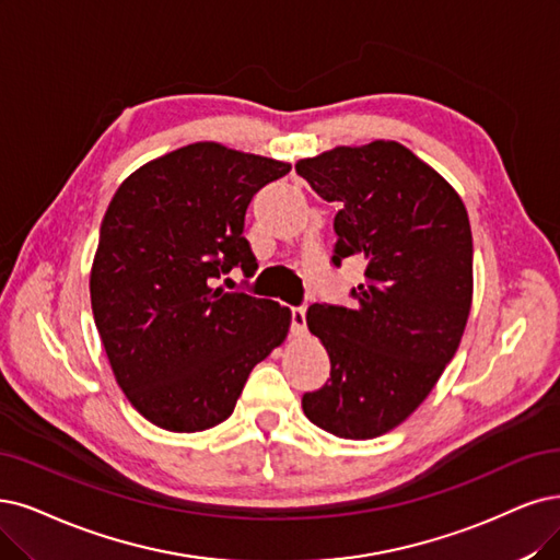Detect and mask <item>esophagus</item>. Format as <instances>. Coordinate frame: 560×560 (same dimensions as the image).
Returning a JSON list of instances; mask_svg holds the SVG:
<instances>
[{
  "instance_id": "34e87169",
  "label": "esophagus",
  "mask_w": 560,
  "mask_h": 560,
  "mask_svg": "<svg viewBox=\"0 0 560 560\" xmlns=\"http://www.w3.org/2000/svg\"><path fill=\"white\" fill-rule=\"evenodd\" d=\"M291 332L295 337H304L306 335V306H293L291 308Z\"/></svg>"
}]
</instances>
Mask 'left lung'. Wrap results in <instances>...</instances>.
Wrapping results in <instances>:
<instances>
[{
	"mask_svg": "<svg viewBox=\"0 0 560 560\" xmlns=\"http://www.w3.org/2000/svg\"><path fill=\"white\" fill-rule=\"evenodd\" d=\"M312 189L339 202L332 262L358 256V304H312L329 381L302 397L304 416L339 439L399 427L439 383L472 302V235L452 184L401 142L339 144L295 163Z\"/></svg>",
	"mask_w": 560,
	"mask_h": 560,
	"instance_id": "obj_1",
	"label": "left lung"
}]
</instances>
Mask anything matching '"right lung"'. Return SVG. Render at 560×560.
Wrapping results in <instances>:
<instances>
[{"instance_id": "add662e5", "label": "right lung", "mask_w": 560, "mask_h": 560, "mask_svg": "<svg viewBox=\"0 0 560 560\" xmlns=\"http://www.w3.org/2000/svg\"><path fill=\"white\" fill-rule=\"evenodd\" d=\"M288 171L194 142L140 165L115 191L92 262V312L117 385L152 424H221L252 369L288 337L291 308L219 285L233 267L256 272L246 207Z\"/></svg>"}]
</instances>
